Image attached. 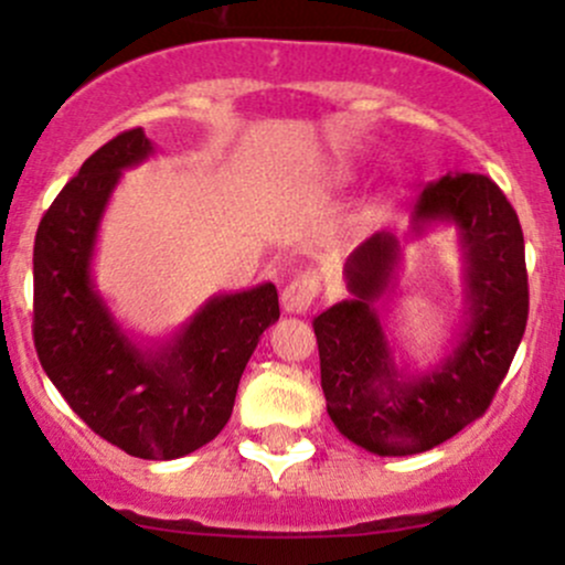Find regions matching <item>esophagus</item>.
I'll return each mask as SVG.
<instances>
[{
  "mask_svg": "<svg viewBox=\"0 0 565 565\" xmlns=\"http://www.w3.org/2000/svg\"><path fill=\"white\" fill-rule=\"evenodd\" d=\"M321 291V278L316 270H300L281 291V305L287 313H305Z\"/></svg>",
  "mask_w": 565,
  "mask_h": 565,
  "instance_id": "34e87169",
  "label": "esophagus"
}]
</instances>
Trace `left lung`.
I'll list each match as a JSON object with an SVG mask.
<instances>
[{
	"label": "left lung",
	"instance_id": "left-lung-1",
	"mask_svg": "<svg viewBox=\"0 0 565 565\" xmlns=\"http://www.w3.org/2000/svg\"><path fill=\"white\" fill-rule=\"evenodd\" d=\"M430 223L457 225L470 305L465 337L433 372L401 377L374 310L401 257L391 233H374L348 257L353 300L313 319L329 417L380 457L427 451L483 417L526 332L523 231L494 180L459 172L427 183L414 206V233Z\"/></svg>",
	"mask_w": 565,
	"mask_h": 565
}]
</instances>
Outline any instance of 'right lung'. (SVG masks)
<instances>
[{
    "mask_svg": "<svg viewBox=\"0 0 565 565\" xmlns=\"http://www.w3.org/2000/svg\"><path fill=\"white\" fill-rule=\"evenodd\" d=\"M153 153L140 127L82 164L34 242V345L42 369L93 433L140 459L201 449L231 419L238 380L278 321L274 284L212 297L159 350L121 332L89 276L97 225L121 170Z\"/></svg>",
    "mask_w": 565,
    "mask_h": 565,
    "instance_id": "right-lung-1",
    "label": "right lung"
}]
</instances>
